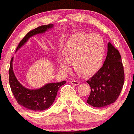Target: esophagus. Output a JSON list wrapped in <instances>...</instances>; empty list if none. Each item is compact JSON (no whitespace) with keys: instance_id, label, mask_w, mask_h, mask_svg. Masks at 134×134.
<instances>
[{"instance_id":"1","label":"esophagus","mask_w":134,"mask_h":134,"mask_svg":"<svg viewBox=\"0 0 134 134\" xmlns=\"http://www.w3.org/2000/svg\"><path fill=\"white\" fill-rule=\"evenodd\" d=\"M70 82H71V84L73 85L77 86L79 85V82L78 81H76V80H71Z\"/></svg>"}]
</instances>
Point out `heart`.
<instances>
[{"label": "heart", "instance_id": "heart-1", "mask_svg": "<svg viewBox=\"0 0 134 134\" xmlns=\"http://www.w3.org/2000/svg\"><path fill=\"white\" fill-rule=\"evenodd\" d=\"M59 57V63L64 69H69L68 61H74L75 69L83 75L95 72L102 65L104 46L102 37L97 34H79L70 39Z\"/></svg>", "mask_w": 134, "mask_h": 134}]
</instances>
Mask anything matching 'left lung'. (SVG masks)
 <instances>
[{"label":"left lung","mask_w":134,"mask_h":134,"mask_svg":"<svg viewBox=\"0 0 134 134\" xmlns=\"http://www.w3.org/2000/svg\"><path fill=\"white\" fill-rule=\"evenodd\" d=\"M87 82L91 87L88 104L103 108L118 99L124 83V71L120 52L110 42L103 65Z\"/></svg>","instance_id":"left-lung-1"}]
</instances>
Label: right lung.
I'll return each mask as SVG.
<instances>
[{"label":"right lung","instance_id":"add662e5","mask_svg":"<svg viewBox=\"0 0 134 134\" xmlns=\"http://www.w3.org/2000/svg\"><path fill=\"white\" fill-rule=\"evenodd\" d=\"M52 27L53 24L43 25L31 30L20 41L16 52L27 42L30 37L34 35L44 33ZM12 61L13 57L10 60L8 71L9 83L11 91L17 102L24 108L32 111H42L49 108L55 99L59 88L65 84L66 81L48 83L38 89L26 88L16 79L12 68Z\"/></svg>","mask_w":134,"mask_h":134}]
</instances>
